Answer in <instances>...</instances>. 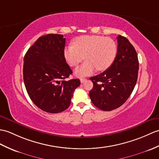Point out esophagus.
<instances>
[{
	"mask_svg": "<svg viewBox=\"0 0 159 159\" xmlns=\"http://www.w3.org/2000/svg\"><path fill=\"white\" fill-rule=\"evenodd\" d=\"M80 83H84V81L86 80V79H80Z\"/></svg>",
	"mask_w": 159,
	"mask_h": 159,
	"instance_id": "34e87169",
	"label": "esophagus"
}]
</instances>
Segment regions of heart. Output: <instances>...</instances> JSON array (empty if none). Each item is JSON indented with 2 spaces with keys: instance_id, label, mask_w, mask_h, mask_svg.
Listing matches in <instances>:
<instances>
[{
  "instance_id": "b5f03b06",
  "label": "heart",
  "mask_w": 159,
  "mask_h": 159,
  "mask_svg": "<svg viewBox=\"0 0 159 159\" xmlns=\"http://www.w3.org/2000/svg\"><path fill=\"white\" fill-rule=\"evenodd\" d=\"M117 45L109 37L99 35H83L76 37L73 45L65 47L64 56L68 64L75 67L84 59L86 61L75 71L79 77L91 75L95 70L104 71L115 60Z\"/></svg>"
}]
</instances>
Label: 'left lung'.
<instances>
[{
    "label": "left lung",
    "mask_w": 159,
    "mask_h": 159,
    "mask_svg": "<svg viewBox=\"0 0 159 159\" xmlns=\"http://www.w3.org/2000/svg\"><path fill=\"white\" fill-rule=\"evenodd\" d=\"M116 57L106 71L90 80L93 87L89 91L92 103L98 108L110 111L123 105L129 98L137 82L139 61L137 53L129 40L117 36Z\"/></svg>",
    "instance_id": "left-lung-1"
}]
</instances>
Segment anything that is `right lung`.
Listing matches in <instances>:
<instances>
[{
  "label": "right lung",
  "mask_w": 159,
  "mask_h": 159,
  "mask_svg": "<svg viewBox=\"0 0 159 159\" xmlns=\"http://www.w3.org/2000/svg\"><path fill=\"white\" fill-rule=\"evenodd\" d=\"M66 39L62 34L40 36L25 53L23 75L33 103L49 113L64 111L70 105L79 79L65 80L72 73L64 56Z\"/></svg>",
  "instance_id": "obj_1"
}]
</instances>
